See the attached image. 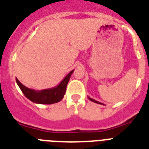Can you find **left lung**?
Segmentation results:
<instances>
[{"mask_svg": "<svg viewBox=\"0 0 149 149\" xmlns=\"http://www.w3.org/2000/svg\"><path fill=\"white\" fill-rule=\"evenodd\" d=\"M88 99L89 100H90V101H92V102H95V103H97V104H100V105H104L103 103H102V102H98V101H96V100H93V99H92V98H90V97H89L88 96Z\"/></svg>", "mask_w": 149, "mask_h": 149, "instance_id": "obj_1", "label": "left lung"}]
</instances>
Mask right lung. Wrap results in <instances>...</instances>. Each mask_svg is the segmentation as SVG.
Segmentation results:
<instances>
[{"instance_id":"1","label":"right lung","mask_w":149,"mask_h":149,"mask_svg":"<svg viewBox=\"0 0 149 149\" xmlns=\"http://www.w3.org/2000/svg\"><path fill=\"white\" fill-rule=\"evenodd\" d=\"M73 72L74 70L70 72L56 87L42 90H35L28 88L27 87L24 86L17 78H16V81L18 86L19 87L20 90H22V92L23 93L25 97L29 99L30 101L37 104L49 105V104L59 102L62 100V98L64 97L66 91V87Z\"/></svg>"}]
</instances>
